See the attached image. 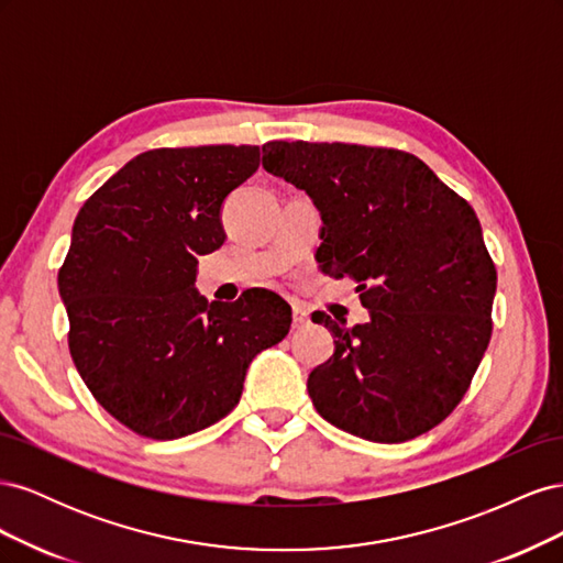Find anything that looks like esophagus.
I'll use <instances>...</instances> for the list:
<instances>
[{
	"instance_id": "esophagus-1",
	"label": "esophagus",
	"mask_w": 563,
	"mask_h": 563,
	"mask_svg": "<svg viewBox=\"0 0 563 563\" xmlns=\"http://www.w3.org/2000/svg\"><path fill=\"white\" fill-rule=\"evenodd\" d=\"M310 323V312L302 305H294V329H302Z\"/></svg>"
}]
</instances>
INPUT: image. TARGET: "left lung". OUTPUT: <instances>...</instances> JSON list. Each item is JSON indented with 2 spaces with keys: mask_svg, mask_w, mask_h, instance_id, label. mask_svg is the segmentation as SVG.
Returning <instances> with one entry per match:
<instances>
[{
  "mask_svg": "<svg viewBox=\"0 0 563 563\" xmlns=\"http://www.w3.org/2000/svg\"><path fill=\"white\" fill-rule=\"evenodd\" d=\"M263 166L314 201L319 267L360 282L371 317L347 329L312 314L335 338L308 378L317 413L378 444L432 430L465 397L493 329L498 277L474 209L401 150L272 141Z\"/></svg>",
  "mask_w": 563,
  "mask_h": 563,
  "instance_id": "left-lung-1",
  "label": "left lung"
}]
</instances>
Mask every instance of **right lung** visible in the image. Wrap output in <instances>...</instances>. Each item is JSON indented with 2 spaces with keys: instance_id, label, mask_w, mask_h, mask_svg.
<instances>
[{
  "instance_id": "right-lung-1",
  "label": "right lung",
  "mask_w": 563,
  "mask_h": 563,
  "mask_svg": "<svg viewBox=\"0 0 563 563\" xmlns=\"http://www.w3.org/2000/svg\"><path fill=\"white\" fill-rule=\"evenodd\" d=\"M258 166V145L147 150L75 218L58 272L67 343L96 401L135 434L180 439L225 418L253 356L291 329L265 288L234 302L195 288L197 258L225 242V197Z\"/></svg>"
}]
</instances>
